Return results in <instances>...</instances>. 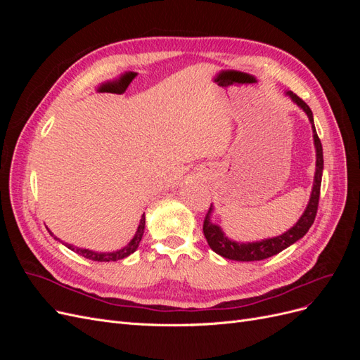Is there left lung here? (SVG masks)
Segmentation results:
<instances>
[{"label": "left lung", "mask_w": 360, "mask_h": 360, "mask_svg": "<svg viewBox=\"0 0 360 360\" xmlns=\"http://www.w3.org/2000/svg\"><path fill=\"white\" fill-rule=\"evenodd\" d=\"M288 96L302 108L304 112L308 114L309 122L312 124V130H314V143H315V148H317V169H315V181H314L309 204L307 207V210H304V213L302 214L299 222L294 225L291 230H288L282 236H278L274 238H266V240L254 242V243H236V242H231L230 238H226L224 236V233L221 231V228L210 222V219H209V213L212 210L210 209L204 217V224H202L204 237H205L207 243H209V246L214 250V252L219 254L224 258L236 259V261H261V259H266L269 257H274V255L279 254L281 250H284L285 248H288L294 242H297L299 238H302L304 234H307L315 221V216H317L319 201H320L321 176H323L321 141H320L317 132H315L311 108L292 91H288Z\"/></svg>", "instance_id": "obj_1"}]
</instances>
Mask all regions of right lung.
<instances>
[{"instance_id": "obj_1", "label": "right lung", "mask_w": 360, "mask_h": 360, "mask_svg": "<svg viewBox=\"0 0 360 360\" xmlns=\"http://www.w3.org/2000/svg\"><path fill=\"white\" fill-rule=\"evenodd\" d=\"M144 228H146V216L143 214V217H141V222H139V226H138V231L135 234V237L130 240V243L123 248L117 250V252H111V254H97V252H93V250H89V249H78V248H73L72 245H66L69 249L75 250L76 254L82 255L84 258L86 259H91V261H117V259H122V258H126L129 257L130 254H134L141 238H143V234H144Z\"/></svg>"}]
</instances>
